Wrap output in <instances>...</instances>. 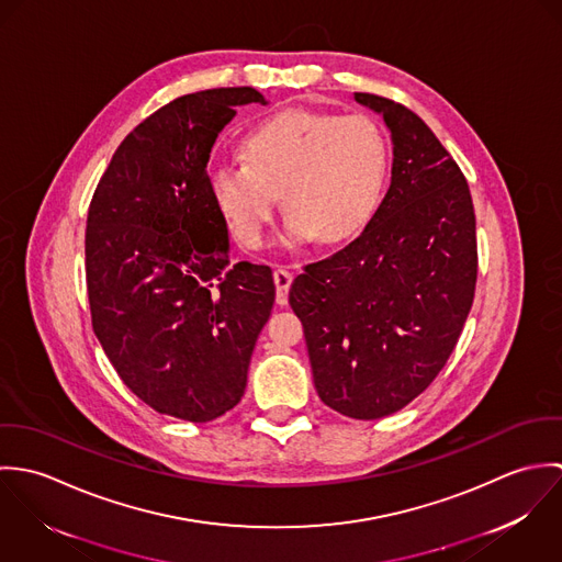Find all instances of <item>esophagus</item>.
<instances>
[{
  "label": "esophagus",
  "mask_w": 562,
  "mask_h": 562,
  "mask_svg": "<svg viewBox=\"0 0 562 562\" xmlns=\"http://www.w3.org/2000/svg\"><path fill=\"white\" fill-rule=\"evenodd\" d=\"M274 285H277V303L279 305H288V292L292 285V272L277 268L274 270Z\"/></svg>",
  "instance_id": "obj_1"
}]
</instances>
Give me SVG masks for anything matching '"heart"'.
<instances>
[{
    "mask_svg": "<svg viewBox=\"0 0 562 562\" xmlns=\"http://www.w3.org/2000/svg\"><path fill=\"white\" fill-rule=\"evenodd\" d=\"M244 156L214 164L210 190L248 248L263 241L281 194L285 244L355 238L374 216L390 168L385 134L363 114H274L246 136Z\"/></svg>",
    "mask_w": 562,
    "mask_h": 562,
    "instance_id": "heart-1",
    "label": "heart"
}]
</instances>
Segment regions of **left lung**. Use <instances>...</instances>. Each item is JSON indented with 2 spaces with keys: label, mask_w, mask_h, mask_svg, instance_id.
Instances as JSON below:
<instances>
[{
  "label": "left lung",
  "mask_w": 562,
  "mask_h": 562,
  "mask_svg": "<svg viewBox=\"0 0 562 562\" xmlns=\"http://www.w3.org/2000/svg\"><path fill=\"white\" fill-rule=\"evenodd\" d=\"M392 134V183L359 238L305 266L290 290L321 401L379 419L417 398L452 355L474 303L479 252L468 181L401 103L355 92Z\"/></svg>",
  "instance_id": "8db88e82"
}]
</instances>
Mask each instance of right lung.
Wrapping results in <instances>:
<instances>
[{"instance_id": "add662e5", "label": "right lung", "mask_w": 562, "mask_h": 562, "mask_svg": "<svg viewBox=\"0 0 562 562\" xmlns=\"http://www.w3.org/2000/svg\"><path fill=\"white\" fill-rule=\"evenodd\" d=\"M250 86L166 103L125 136L86 221L92 328L123 383L158 413L203 424L244 396L274 305L268 266H229V232L207 177L212 147Z\"/></svg>"}]
</instances>
